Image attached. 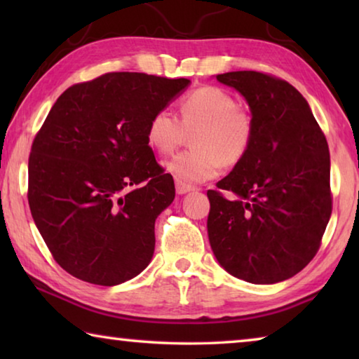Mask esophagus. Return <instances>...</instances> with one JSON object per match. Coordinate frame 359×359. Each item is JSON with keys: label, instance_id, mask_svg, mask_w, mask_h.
<instances>
[{"label": "esophagus", "instance_id": "esophagus-1", "mask_svg": "<svg viewBox=\"0 0 359 359\" xmlns=\"http://www.w3.org/2000/svg\"><path fill=\"white\" fill-rule=\"evenodd\" d=\"M191 190H194L193 185L185 184V182H182V180H175V191H177L179 194H185Z\"/></svg>", "mask_w": 359, "mask_h": 359}]
</instances>
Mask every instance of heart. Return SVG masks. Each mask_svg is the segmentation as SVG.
<instances>
[{
	"mask_svg": "<svg viewBox=\"0 0 359 359\" xmlns=\"http://www.w3.org/2000/svg\"><path fill=\"white\" fill-rule=\"evenodd\" d=\"M180 120L168 109L151 115L147 142L158 154L168 155L191 135L193 149L166 161L168 172L188 184L214 179L223 165L236 166L245 160L255 139L250 111L215 85H204L184 96L179 104Z\"/></svg>",
	"mask_w": 359,
	"mask_h": 359,
	"instance_id": "heart-1",
	"label": "heart"
}]
</instances>
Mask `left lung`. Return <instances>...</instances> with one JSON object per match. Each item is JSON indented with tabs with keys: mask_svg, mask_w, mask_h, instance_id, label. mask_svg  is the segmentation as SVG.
I'll use <instances>...</instances> for the list:
<instances>
[{
	"mask_svg": "<svg viewBox=\"0 0 359 359\" xmlns=\"http://www.w3.org/2000/svg\"><path fill=\"white\" fill-rule=\"evenodd\" d=\"M217 81L247 100L255 139L245 160L208 191L210 247L231 276L258 285L287 280L317 255L331 217L326 137L304 96L283 79L234 71Z\"/></svg>",
	"mask_w": 359,
	"mask_h": 359,
	"instance_id": "1",
	"label": "left lung"
}]
</instances>
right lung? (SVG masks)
<instances>
[{"label":"right lung","instance_id":"right-lung-1","mask_svg":"<svg viewBox=\"0 0 359 359\" xmlns=\"http://www.w3.org/2000/svg\"><path fill=\"white\" fill-rule=\"evenodd\" d=\"M188 79L106 72L52 106L28 160V204L53 259L112 287L149 266L155 220L174 201L172 175L147 142L151 115Z\"/></svg>","mask_w":359,"mask_h":359}]
</instances>
